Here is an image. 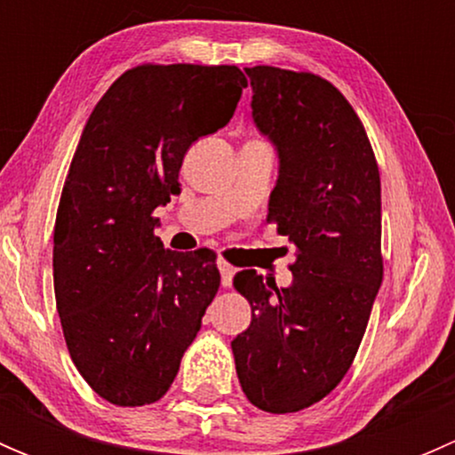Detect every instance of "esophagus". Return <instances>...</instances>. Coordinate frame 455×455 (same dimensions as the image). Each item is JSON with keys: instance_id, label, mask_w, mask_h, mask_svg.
Wrapping results in <instances>:
<instances>
[{"instance_id": "esophagus-1", "label": "esophagus", "mask_w": 455, "mask_h": 455, "mask_svg": "<svg viewBox=\"0 0 455 455\" xmlns=\"http://www.w3.org/2000/svg\"><path fill=\"white\" fill-rule=\"evenodd\" d=\"M218 268H220V275H222V286H231L233 282V275H235V268H233L228 261L220 259L218 261Z\"/></svg>"}]
</instances>
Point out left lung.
<instances>
[{"instance_id": "1", "label": "left lung", "mask_w": 455, "mask_h": 455, "mask_svg": "<svg viewBox=\"0 0 455 455\" xmlns=\"http://www.w3.org/2000/svg\"><path fill=\"white\" fill-rule=\"evenodd\" d=\"M246 75L257 130L279 156L268 222L297 259L288 288L255 270L235 275L253 319L231 347L246 398L291 414L341 383L368 328L383 282L380 176L363 123L330 81L273 66Z\"/></svg>"}]
</instances>
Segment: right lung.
<instances>
[{"label": "right lung", "mask_w": 455, "mask_h": 455, "mask_svg": "<svg viewBox=\"0 0 455 455\" xmlns=\"http://www.w3.org/2000/svg\"><path fill=\"white\" fill-rule=\"evenodd\" d=\"M237 66H136L87 118L54 222V297L76 370L105 401L167 394L220 288L215 253H176L154 211L180 194L182 158L231 121Z\"/></svg>", "instance_id": "obj_1"}]
</instances>
